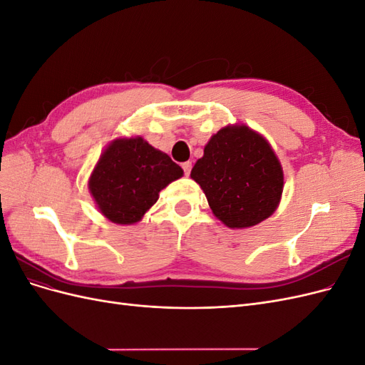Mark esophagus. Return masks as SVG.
<instances>
[{
  "mask_svg": "<svg viewBox=\"0 0 365 365\" xmlns=\"http://www.w3.org/2000/svg\"><path fill=\"white\" fill-rule=\"evenodd\" d=\"M182 169H184V173L189 176L190 175V170H192V161H185L182 163Z\"/></svg>",
  "mask_w": 365,
  "mask_h": 365,
  "instance_id": "esophagus-1",
  "label": "esophagus"
}]
</instances>
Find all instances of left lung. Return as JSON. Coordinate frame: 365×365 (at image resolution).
<instances>
[{"mask_svg":"<svg viewBox=\"0 0 365 365\" xmlns=\"http://www.w3.org/2000/svg\"><path fill=\"white\" fill-rule=\"evenodd\" d=\"M190 178L200 184L213 215L228 228H250L277 210L284 176L274 149L247 125L212 135Z\"/></svg>","mask_w":365,"mask_h":365,"instance_id":"left-lung-1","label":"left lung"}]
</instances>
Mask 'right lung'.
I'll return each instance as SVG.
<instances>
[{
    "instance_id": "add662e5",
    "label": "right lung",
    "mask_w": 365,
    "mask_h": 365,
    "mask_svg": "<svg viewBox=\"0 0 365 365\" xmlns=\"http://www.w3.org/2000/svg\"><path fill=\"white\" fill-rule=\"evenodd\" d=\"M184 170L143 137H120L101 153L88 180L96 207L108 220L132 225L158 201L160 192Z\"/></svg>"
}]
</instances>
